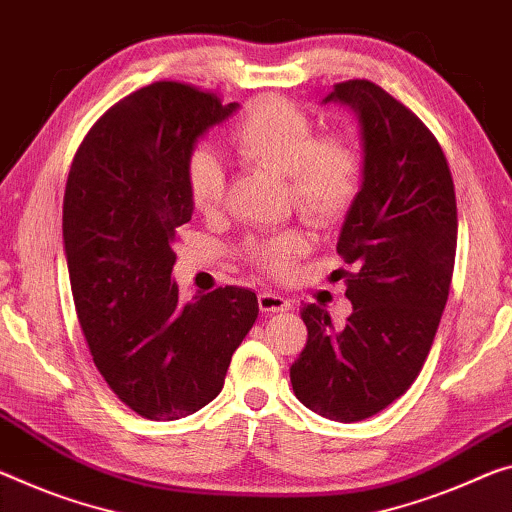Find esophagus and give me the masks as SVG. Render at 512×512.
<instances>
[{
    "label": "esophagus",
    "instance_id": "obj_1",
    "mask_svg": "<svg viewBox=\"0 0 512 512\" xmlns=\"http://www.w3.org/2000/svg\"><path fill=\"white\" fill-rule=\"evenodd\" d=\"M258 306L265 313H283L290 309V302L286 297L272 293V290H263V293H258Z\"/></svg>",
    "mask_w": 512,
    "mask_h": 512
}]
</instances>
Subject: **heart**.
Returning a JSON list of instances; mask_svg holds the SVG:
<instances>
[{
	"mask_svg": "<svg viewBox=\"0 0 512 512\" xmlns=\"http://www.w3.org/2000/svg\"><path fill=\"white\" fill-rule=\"evenodd\" d=\"M231 141L249 164L283 176L295 208L316 224H334L355 203L364 176V153L348 132L318 135L316 121L297 102L256 98L231 130ZM187 201L199 215H215L226 196L222 162L208 148H194L185 169ZM245 258L270 277H288L309 251L300 229L277 231L245 242Z\"/></svg>",
	"mask_w": 512,
	"mask_h": 512,
	"instance_id": "b5f03b06",
	"label": "heart"
}]
</instances>
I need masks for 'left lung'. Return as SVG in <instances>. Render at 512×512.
Masks as SVG:
<instances>
[{"instance_id": "1", "label": "left lung", "mask_w": 512, "mask_h": 512, "mask_svg": "<svg viewBox=\"0 0 512 512\" xmlns=\"http://www.w3.org/2000/svg\"><path fill=\"white\" fill-rule=\"evenodd\" d=\"M359 114L364 180L336 251L352 316L343 329L304 304L306 345L290 366L295 396L355 423L382 412L419 377L451 290L458 208L446 155L412 109L368 80L334 84L325 102Z\"/></svg>"}]
</instances>
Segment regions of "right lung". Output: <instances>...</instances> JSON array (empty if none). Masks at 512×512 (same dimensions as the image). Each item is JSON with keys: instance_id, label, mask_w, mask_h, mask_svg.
I'll use <instances>...</instances> for the list:
<instances>
[{"instance_id": "obj_1", "label": "right lung", "mask_w": 512, "mask_h": 512, "mask_svg": "<svg viewBox=\"0 0 512 512\" xmlns=\"http://www.w3.org/2000/svg\"><path fill=\"white\" fill-rule=\"evenodd\" d=\"M238 102L187 82H153L109 107L68 171L64 245L77 320L102 380L132 412L176 421L224 387L258 318L245 288L178 302V226L192 219L185 169L194 141Z\"/></svg>"}]
</instances>
